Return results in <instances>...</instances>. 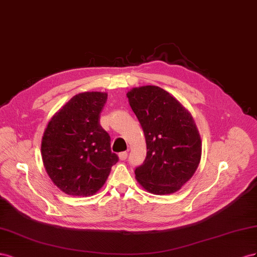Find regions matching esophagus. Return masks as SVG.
Listing matches in <instances>:
<instances>
[{
  "instance_id": "esophagus-1",
  "label": "esophagus",
  "mask_w": 257,
  "mask_h": 257,
  "mask_svg": "<svg viewBox=\"0 0 257 257\" xmlns=\"http://www.w3.org/2000/svg\"><path fill=\"white\" fill-rule=\"evenodd\" d=\"M118 156H119L120 160H126L127 157H128V153L127 152H121V153L118 154Z\"/></svg>"
}]
</instances>
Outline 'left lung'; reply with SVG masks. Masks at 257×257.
Returning <instances> with one entry per match:
<instances>
[{
	"label": "left lung",
	"mask_w": 257,
	"mask_h": 257,
	"mask_svg": "<svg viewBox=\"0 0 257 257\" xmlns=\"http://www.w3.org/2000/svg\"><path fill=\"white\" fill-rule=\"evenodd\" d=\"M129 104L143 129L146 157L135 174L155 195L175 193L193 177L201 156V140L192 115L157 86L134 88Z\"/></svg>",
	"instance_id": "8db88e82"
}]
</instances>
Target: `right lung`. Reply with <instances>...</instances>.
Here are the masks:
<instances>
[{"label": "right lung", "mask_w": 257, "mask_h": 257, "mask_svg": "<svg viewBox=\"0 0 257 257\" xmlns=\"http://www.w3.org/2000/svg\"><path fill=\"white\" fill-rule=\"evenodd\" d=\"M106 100L105 92L78 93L47 124L42 141L44 167L65 194L97 193L118 161L111 151V138L100 124Z\"/></svg>", "instance_id": "add662e5"}]
</instances>
